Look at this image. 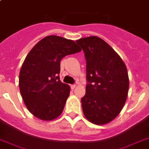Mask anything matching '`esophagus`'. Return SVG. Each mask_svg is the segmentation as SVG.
<instances>
[{
    "mask_svg": "<svg viewBox=\"0 0 149 149\" xmlns=\"http://www.w3.org/2000/svg\"><path fill=\"white\" fill-rule=\"evenodd\" d=\"M76 87H77V85H76V84H74V85H72V86H71V88L72 89H75Z\"/></svg>",
    "mask_w": 149,
    "mask_h": 149,
    "instance_id": "1",
    "label": "esophagus"
}]
</instances>
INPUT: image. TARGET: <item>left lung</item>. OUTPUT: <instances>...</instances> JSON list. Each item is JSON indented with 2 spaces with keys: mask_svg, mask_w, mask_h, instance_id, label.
Wrapping results in <instances>:
<instances>
[{
  "mask_svg": "<svg viewBox=\"0 0 149 149\" xmlns=\"http://www.w3.org/2000/svg\"><path fill=\"white\" fill-rule=\"evenodd\" d=\"M86 60V94L81 99L85 118L93 124H108L120 113L127 100L129 79L120 56L97 36L79 38Z\"/></svg>",
  "mask_w": 149,
  "mask_h": 149,
  "instance_id": "obj_1",
  "label": "left lung"
}]
</instances>
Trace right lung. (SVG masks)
<instances>
[{
	"label": "right lung",
	"mask_w": 149,
	"mask_h": 149,
	"mask_svg": "<svg viewBox=\"0 0 149 149\" xmlns=\"http://www.w3.org/2000/svg\"><path fill=\"white\" fill-rule=\"evenodd\" d=\"M81 49L74 41L57 36L40 40L27 55L19 73V89L30 113L42 120L60 115L70 86L59 79L60 61Z\"/></svg>",
	"instance_id": "add662e5"
}]
</instances>
